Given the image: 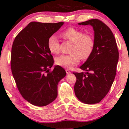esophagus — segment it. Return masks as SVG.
<instances>
[{"instance_id":"1","label":"esophagus","mask_w":129,"mask_h":129,"mask_svg":"<svg viewBox=\"0 0 129 129\" xmlns=\"http://www.w3.org/2000/svg\"><path fill=\"white\" fill-rule=\"evenodd\" d=\"M66 73L67 74H70L71 73V72H70V71H69V70H68V69H66Z\"/></svg>"}]
</instances>
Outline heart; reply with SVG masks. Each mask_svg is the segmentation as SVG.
Listing matches in <instances>:
<instances>
[{
  "label": "heart",
  "instance_id": "heart-1",
  "mask_svg": "<svg viewBox=\"0 0 129 129\" xmlns=\"http://www.w3.org/2000/svg\"><path fill=\"white\" fill-rule=\"evenodd\" d=\"M61 36L74 44L71 50V55H62L55 59L56 63L59 66L70 69L78 64L80 58L81 60H86L92 54L95 41L91 35L84 34L83 31L69 27L61 33ZM48 47L52 53H59L60 42L56 36L53 35L49 37Z\"/></svg>",
  "mask_w": 129,
  "mask_h": 129
}]
</instances>
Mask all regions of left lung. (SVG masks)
<instances>
[{"label":"left lung","instance_id":"8db88e82","mask_svg":"<svg viewBox=\"0 0 129 129\" xmlns=\"http://www.w3.org/2000/svg\"><path fill=\"white\" fill-rule=\"evenodd\" d=\"M78 24L92 26L94 31V50L80 67L85 73H73L77 78L74 87L76 97L91 105L100 102L109 92L116 73L119 52L114 35L103 22L91 19Z\"/></svg>","mask_w":129,"mask_h":129}]
</instances>
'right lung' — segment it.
Listing matches in <instances>:
<instances>
[{
    "instance_id": "1",
    "label": "right lung",
    "mask_w": 129,
    "mask_h": 129,
    "mask_svg": "<svg viewBox=\"0 0 129 129\" xmlns=\"http://www.w3.org/2000/svg\"><path fill=\"white\" fill-rule=\"evenodd\" d=\"M64 22L42 23L33 21L14 39L11 54V69L22 96L33 105L44 106L57 96V84L66 75L54 60L48 40Z\"/></svg>"
}]
</instances>
